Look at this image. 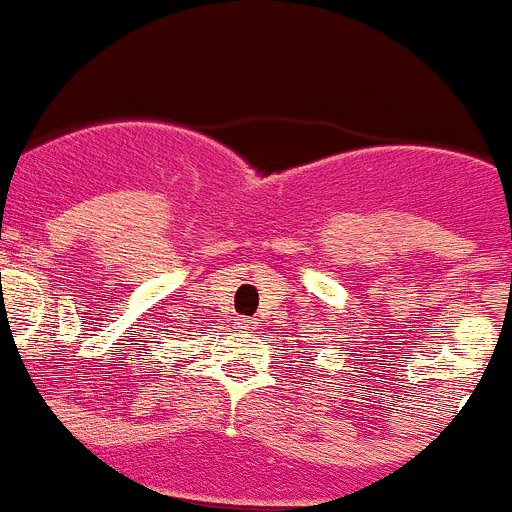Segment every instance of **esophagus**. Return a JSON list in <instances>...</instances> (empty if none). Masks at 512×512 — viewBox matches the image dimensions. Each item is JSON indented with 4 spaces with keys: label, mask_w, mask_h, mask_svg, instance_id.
Returning <instances> with one entry per match:
<instances>
[{
    "label": "esophagus",
    "mask_w": 512,
    "mask_h": 512,
    "mask_svg": "<svg viewBox=\"0 0 512 512\" xmlns=\"http://www.w3.org/2000/svg\"><path fill=\"white\" fill-rule=\"evenodd\" d=\"M238 325H241V330H248V327H251V330H253V327H256V322H253V320H241V322H238Z\"/></svg>",
    "instance_id": "1"
}]
</instances>
